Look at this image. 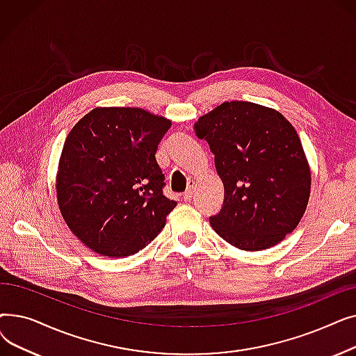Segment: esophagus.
<instances>
[{"mask_svg":"<svg viewBox=\"0 0 356 356\" xmlns=\"http://www.w3.org/2000/svg\"><path fill=\"white\" fill-rule=\"evenodd\" d=\"M193 188H195V183H193V181H189L188 191H186V192L183 193V196H181L184 202H189V200L192 199V195H193Z\"/></svg>","mask_w":356,"mask_h":356,"instance_id":"1","label":"esophagus"}]
</instances>
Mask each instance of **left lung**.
<instances>
[{"label": "left lung", "mask_w": 356, "mask_h": 356, "mask_svg": "<svg viewBox=\"0 0 356 356\" xmlns=\"http://www.w3.org/2000/svg\"><path fill=\"white\" fill-rule=\"evenodd\" d=\"M215 154L225 188L213 231L242 251L267 250L303 218L310 165L294 127L278 111L247 101L223 102L195 122Z\"/></svg>", "instance_id": "left-lung-1"}]
</instances>
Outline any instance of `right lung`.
Wrapping results in <instances>:
<instances>
[{
	"mask_svg": "<svg viewBox=\"0 0 356 356\" xmlns=\"http://www.w3.org/2000/svg\"><path fill=\"white\" fill-rule=\"evenodd\" d=\"M170 127L141 108L98 106L70 129L56 195L66 225L93 252L128 257L164 228L177 203L163 195L156 152Z\"/></svg>",
	"mask_w": 356,
	"mask_h": 356,
	"instance_id": "add662e5",
	"label": "right lung"
}]
</instances>
